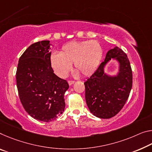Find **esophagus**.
<instances>
[{"label": "esophagus", "instance_id": "1", "mask_svg": "<svg viewBox=\"0 0 152 152\" xmlns=\"http://www.w3.org/2000/svg\"><path fill=\"white\" fill-rule=\"evenodd\" d=\"M74 83V80H68V84H69V85H73Z\"/></svg>", "mask_w": 152, "mask_h": 152}]
</instances>
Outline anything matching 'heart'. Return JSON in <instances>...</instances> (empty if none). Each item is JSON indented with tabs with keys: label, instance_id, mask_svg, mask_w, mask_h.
<instances>
[{
	"label": "heart",
	"instance_id": "1",
	"mask_svg": "<svg viewBox=\"0 0 152 152\" xmlns=\"http://www.w3.org/2000/svg\"><path fill=\"white\" fill-rule=\"evenodd\" d=\"M102 56V47L97 40L72 41L63 46L59 53L50 55V63L59 78H66L73 63L77 74L88 76L97 69Z\"/></svg>",
	"mask_w": 152,
	"mask_h": 152
}]
</instances>
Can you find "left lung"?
Wrapping results in <instances>:
<instances>
[{
	"label": "left lung",
	"mask_w": 152,
	"mask_h": 152,
	"mask_svg": "<svg viewBox=\"0 0 152 152\" xmlns=\"http://www.w3.org/2000/svg\"><path fill=\"white\" fill-rule=\"evenodd\" d=\"M112 58L119 63V73L112 77L104 73ZM132 85V74L126 53L118 47L107 53L104 61L85 83V99L90 112L100 118L114 117L128 99Z\"/></svg>",
	"instance_id": "left-lung-1"
}]
</instances>
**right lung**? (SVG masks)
I'll return each mask as SVG.
<instances>
[{
	"label": "right lung",
	"mask_w": 152,
	"mask_h": 152,
	"mask_svg": "<svg viewBox=\"0 0 152 152\" xmlns=\"http://www.w3.org/2000/svg\"><path fill=\"white\" fill-rule=\"evenodd\" d=\"M49 40L31 45L21 55L17 68L16 83L21 104L30 116L49 122L65 109L66 80L54 74L50 66Z\"/></svg>",
	"instance_id": "1"
}]
</instances>
